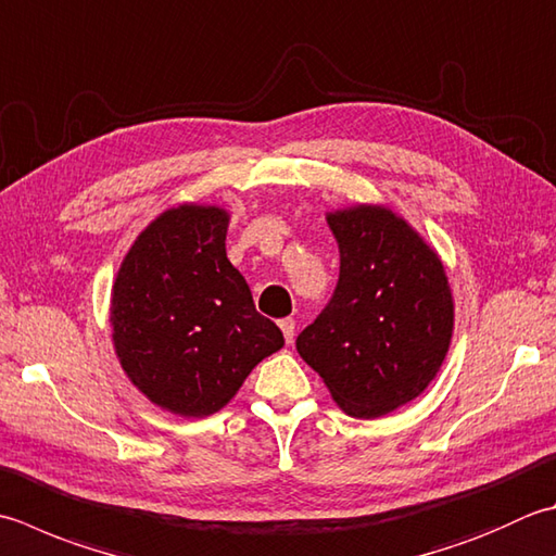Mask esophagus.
Returning a JSON list of instances; mask_svg holds the SVG:
<instances>
[{
  "label": "esophagus",
  "instance_id": "1",
  "mask_svg": "<svg viewBox=\"0 0 556 556\" xmlns=\"http://www.w3.org/2000/svg\"><path fill=\"white\" fill-rule=\"evenodd\" d=\"M279 328H281V334H285V342L291 344L293 332H296V323H293V318H285V320H279Z\"/></svg>",
  "mask_w": 556,
  "mask_h": 556
}]
</instances>
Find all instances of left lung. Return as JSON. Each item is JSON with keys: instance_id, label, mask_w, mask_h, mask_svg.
<instances>
[{"instance_id": "obj_1", "label": "left lung", "mask_w": 556, "mask_h": 556, "mask_svg": "<svg viewBox=\"0 0 556 556\" xmlns=\"http://www.w3.org/2000/svg\"><path fill=\"white\" fill-rule=\"evenodd\" d=\"M340 281L296 350L344 415L376 419L419 397L448 354L455 303L437 248L386 204L325 214Z\"/></svg>"}]
</instances>
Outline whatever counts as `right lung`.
I'll return each mask as SVG.
<instances>
[{
    "mask_svg": "<svg viewBox=\"0 0 556 556\" xmlns=\"http://www.w3.org/2000/svg\"><path fill=\"white\" fill-rule=\"evenodd\" d=\"M228 219L219 204L170 206L135 238L113 281L117 362L151 405L178 417L219 412L285 346L228 263Z\"/></svg>",
    "mask_w": 556,
    "mask_h": 556,
    "instance_id": "obj_1",
    "label": "right lung"
}]
</instances>
